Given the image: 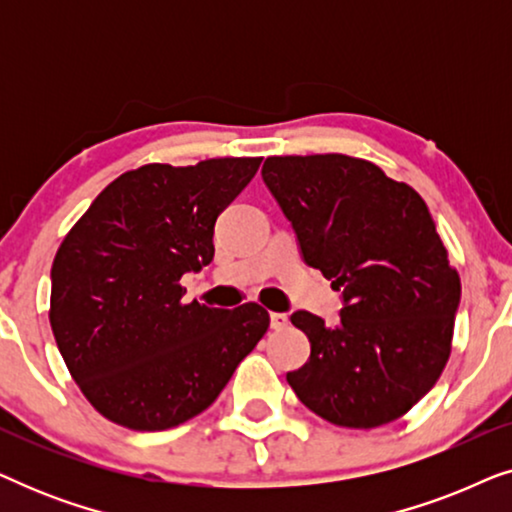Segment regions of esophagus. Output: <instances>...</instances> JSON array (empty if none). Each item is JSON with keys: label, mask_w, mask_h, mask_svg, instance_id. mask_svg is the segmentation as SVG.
<instances>
[{"label": "esophagus", "mask_w": 512, "mask_h": 512, "mask_svg": "<svg viewBox=\"0 0 512 512\" xmlns=\"http://www.w3.org/2000/svg\"><path fill=\"white\" fill-rule=\"evenodd\" d=\"M270 326L275 328V331H282V328L289 326V317H286L284 312H272L270 314Z\"/></svg>", "instance_id": "34e87169"}]
</instances>
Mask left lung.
<instances>
[{
  "label": "left lung",
  "mask_w": 512,
  "mask_h": 512,
  "mask_svg": "<svg viewBox=\"0 0 512 512\" xmlns=\"http://www.w3.org/2000/svg\"><path fill=\"white\" fill-rule=\"evenodd\" d=\"M261 174L305 263L345 298L333 328L317 314H291L312 352L286 382L305 408L345 429L403 417L445 370L461 298L422 195L345 153L272 156Z\"/></svg>",
  "instance_id": "8db88e82"
}]
</instances>
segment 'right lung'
Masks as SVG:
<instances>
[{
  "label": "right lung",
  "mask_w": 512,
  "mask_h": 512,
  "mask_svg": "<svg viewBox=\"0 0 512 512\" xmlns=\"http://www.w3.org/2000/svg\"><path fill=\"white\" fill-rule=\"evenodd\" d=\"M263 158L149 163L111 181L62 240L51 328L88 403L132 431H165L216 401L258 345V303H184V272L214 258V223Z\"/></svg>",
  "instance_id": "right-lung-1"
}]
</instances>
